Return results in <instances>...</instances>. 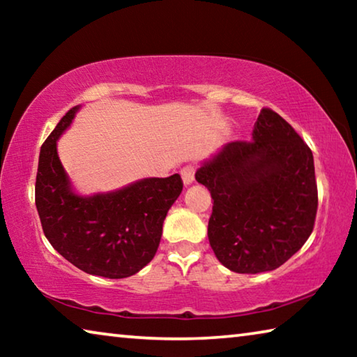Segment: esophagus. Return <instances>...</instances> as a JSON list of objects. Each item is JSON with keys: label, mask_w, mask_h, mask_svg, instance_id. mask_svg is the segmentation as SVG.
Listing matches in <instances>:
<instances>
[{"label": "esophagus", "mask_w": 357, "mask_h": 357, "mask_svg": "<svg viewBox=\"0 0 357 357\" xmlns=\"http://www.w3.org/2000/svg\"><path fill=\"white\" fill-rule=\"evenodd\" d=\"M195 172H197V167L193 164H187L181 168V176H183L184 184L193 183V179H195Z\"/></svg>", "instance_id": "34e87169"}]
</instances>
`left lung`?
<instances>
[{
	"label": "left lung",
	"instance_id": "left-lung-1",
	"mask_svg": "<svg viewBox=\"0 0 357 357\" xmlns=\"http://www.w3.org/2000/svg\"><path fill=\"white\" fill-rule=\"evenodd\" d=\"M253 140L228 143L195 179L213 197L208 238L233 273L277 269L313 231L318 189L313 154L298 132L263 108Z\"/></svg>",
	"mask_w": 357,
	"mask_h": 357
}]
</instances>
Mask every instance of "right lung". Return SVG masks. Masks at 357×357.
I'll list each match as a JSON object with an SVG mask.
<instances>
[{
	"instance_id": "1",
	"label": "right lung",
	"mask_w": 357,
	"mask_h": 357,
	"mask_svg": "<svg viewBox=\"0 0 357 357\" xmlns=\"http://www.w3.org/2000/svg\"><path fill=\"white\" fill-rule=\"evenodd\" d=\"M77 110L70 108L42 144L36 208L48 243L68 261L88 274L124 279L154 258L168 209L184 184L176 173L112 193L75 195L58 159L56 140Z\"/></svg>"
}]
</instances>
